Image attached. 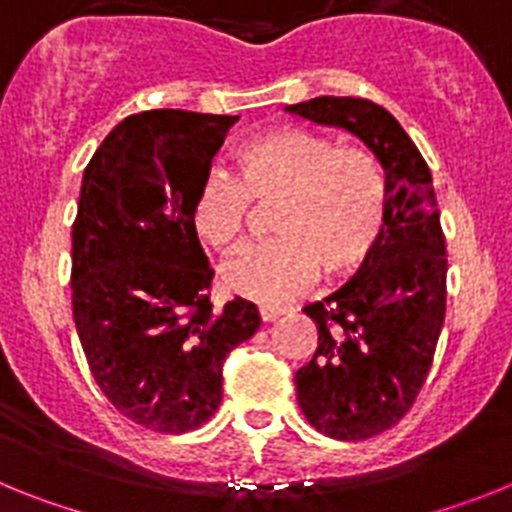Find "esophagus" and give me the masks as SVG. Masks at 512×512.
I'll return each instance as SVG.
<instances>
[{
  "instance_id": "1",
  "label": "esophagus",
  "mask_w": 512,
  "mask_h": 512,
  "mask_svg": "<svg viewBox=\"0 0 512 512\" xmlns=\"http://www.w3.org/2000/svg\"><path fill=\"white\" fill-rule=\"evenodd\" d=\"M284 307H277V305H261L259 307V315H261V320H264V323H271V320H277L279 315H284Z\"/></svg>"
}]
</instances>
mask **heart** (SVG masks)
I'll return each instance as SVG.
<instances>
[{
  "label": "heart",
  "mask_w": 512,
  "mask_h": 512,
  "mask_svg": "<svg viewBox=\"0 0 512 512\" xmlns=\"http://www.w3.org/2000/svg\"><path fill=\"white\" fill-rule=\"evenodd\" d=\"M238 179L207 174L194 192L189 223L212 248H228L246 228L251 200H279L271 230L220 264L230 295L279 302L320 274L359 269L387 223V182L369 153L336 148L323 135L279 128L246 140L235 156Z\"/></svg>",
  "instance_id": "b5f03b06"
}]
</instances>
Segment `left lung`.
Listing matches in <instances>:
<instances>
[{
	"mask_svg": "<svg viewBox=\"0 0 512 512\" xmlns=\"http://www.w3.org/2000/svg\"><path fill=\"white\" fill-rule=\"evenodd\" d=\"M292 115L359 138L387 182V223L361 271L310 302L318 348L295 374L297 402L315 431L364 441L413 408L446 315V241L431 169L390 112L359 97H315Z\"/></svg>",
	"mask_w": 512,
	"mask_h": 512,
	"instance_id": "8db88e82",
	"label": "left lung"
}]
</instances>
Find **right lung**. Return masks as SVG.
I'll list each match as a JSON object with an SVG mask.
<instances>
[{"instance_id":"add662e5","label":"right lung","mask_w":512,"mask_h":512,"mask_svg":"<svg viewBox=\"0 0 512 512\" xmlns=\"http://www.w3.org/2000/svg\"><path fill=\"white\" fill-rule=\"evenodd\" d=\"M235 115L151 110L112 128L84 169L71 228V302L87 364L125 418L187 433L223 397V359L259 330L256 305L212 310L189 223Z\"/></svg>"}]
</instances>
